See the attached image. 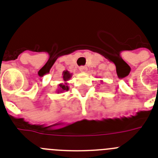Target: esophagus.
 <instances>
[{
	"label": "esophagus",
	"mask_w": 158,
	"mask_h": 158,
	"mask_svg": "<svg viewBox=\"0 0 158 158\" xmlns=\"http://www.w3.org/2000/svg\"><path fill=\"white\" fill-rule=\"evenodd\" d=\"M79 71H80L81 72H87V68L86 66H81L80 68H79Z\"/></svg>",
	"instance_id": "obj_1"
}]
</instances>
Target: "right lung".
<instances>
[{"label":"right lung","mask_w":158,"mask_h":158,"mask_svg":"<svg viewBox=\"0 0 158 158\" xmlns=\"http://www.w3.org/2000/svg\"><path fill=\"white\" fill-rule=\"evenodd\" d=\"M62 78L64 80V83H61L58 85V89L56 90V93L60 94V93H63L66 90H69V87L68 86V81L72 76V73H70L68 71H64L62 74Z\"/></svg>","instance_id":"add662e5"}]
</instances>
